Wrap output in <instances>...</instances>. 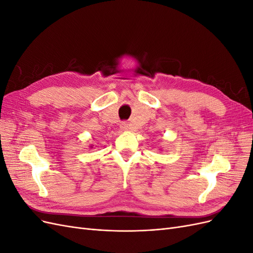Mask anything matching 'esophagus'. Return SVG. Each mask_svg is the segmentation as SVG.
<instances>
[{"label":"esophagus","mask_w":253,"mask_h":253,"mask_svg":"<svg viewBox=\"0 0 253 253\" xmlns=\"http://www.w3.org/2000/svg\"><path fill=\"white\" fill-rule=\"evenodd\" d=\"M120 127H121V129H128V124H127V122L124 121V122H122V124L120 125Z\"/></svg>","instance_id":"obj_1"}]
</instances>
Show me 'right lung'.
Segmentation results:
<instances>
[{
	"instance_id": "obj_1",
	"label": "right lung",
	"mask_w": 253,
	"mask_h": 253,
	"mask_svg": "<svg viewBox=\"0 0 253 253\" xmlns=\"http://www.w3.org/2000/svg\"><path fill=\"white\" fill-rule=\"evenodd\" d=\"M90 148H91V147H90Z\"/></svg>"
}]
</instances>
